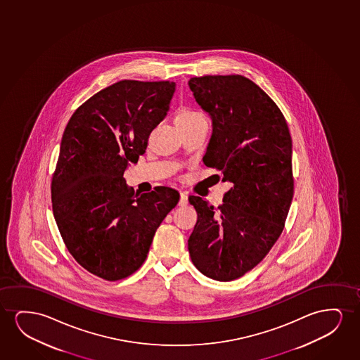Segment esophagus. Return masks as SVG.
<instances>
[{
	"instance_id": "esophagus-1",
	"label": "esophagus",
	"mask_w": 360,
	"mask_h": 360,
	"mask_svg": "<svg viewBox=\"0 0 360 360\" xmlns=\"http://www.w3.org/2000/svg\"><path fill=\"white\" fill-rule=\"evenodd\" d=\"M181 207H186L188 204V195L187 193H181V198H179V202H178Z\"/></svg>"
}]
</instances>
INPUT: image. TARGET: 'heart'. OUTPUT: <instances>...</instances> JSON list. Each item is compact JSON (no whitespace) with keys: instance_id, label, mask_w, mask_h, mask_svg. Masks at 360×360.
Here are the masks:
<instances>
[{"instance_id":"obj_1","label":"heart","mask_w":360,"mask_h":360,"mask_svg":"<svg viewBox=\"0 0 360 360\" xmlns=\"http://www.w3.org/2000/svg\"><path fill=\"white\" fill-rule=\"evenodd\" d=\"M202 114L197 112V110H194L192 108H182L177 114V123H181V122H188V120H193V119L202 118Z\"/></svg>"}]
</instances>
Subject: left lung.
<instances>
[{"instance_id":"obj_1","label":"left lung","mask_w":360,"mask_h":360,"mask_svg":"<svg viewBox=\"0 0 360 360\" xmlns=\"http://www.w3.org/2000/svg\"><path fill=\"white\" fill-rule=\"evenodd\" d=\"M212 120L202 161L231 183L217 209L189 195L198 220L188 240L193 264L219 281L237 279L268 255L281 236L294 195L291 136L274 101L241 75L188 81Z\"/></svg>"}]
</instances>
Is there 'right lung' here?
Wrapping results in <instances>:
<instances>
[{"instance_id": "obj_1", "label": "right lung", "mask_w": 360, "mask_h": 360, "mask_svg": "<svg viewBox=\"0 0 360 360\" xmlns=\"http://www.w3.org/2000/svg\"><path fill=\"white\" fill-rule=\"evenodd\" d=\"M176 84L123 79L87 99L70 118L51 181L55 220L79 266L105 281L143 266L158 227L179 193L135 194L123 174L138 162L166 117Z\"/></svg>"}]
</instances>
